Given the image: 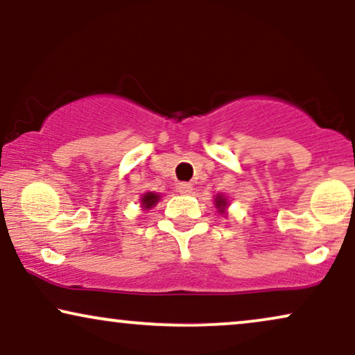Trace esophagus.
I'll list each match as a JSON object with an SVG mask.
<instances>
[{"label": "esophagus", "mask_w": 355, "mask_h": 355, "mask_svg": "<svg viewBox=\"0 0 355 355\" xmlns=\"http://www.w3.org/2000/svg\"><path fill=\"white\" fill-rule=\"evenodd\" d=\"M178 191L184 193V196H187V193L192 192V184L191 182H179L178 184Z\"/></svg>", "instance_id": "esophagus-1"}]
</instances>
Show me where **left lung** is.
Masks as SVG:
<instances>
[{"label":"left lung","instance_id":"1","mask_svg":"<svg viewBox=\"0 0 355 355\" xmlns=\"http://www.w3.org/2000/svg\"><path fill=\"white\" fill-rule=\"evenodd\" d=\"M215 207L218 208V211H220V213H225V211H226V207H227L226 198L223 197V196H216V198H215Z\"/></svg>","mask_w":355,"mask_h":355}]
</instances>
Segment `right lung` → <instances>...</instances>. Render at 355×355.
<instances>
[{
  "label": "right lung",
  "instance_id": "1",
  "mask_svg": "<svg viewBox=\"0 0 355 355\" xmlns=\"http://www.w3.org/2000/svg\"><path fill=\"white\" fill-rule=\"evenodd\" d=\"M158 200H159V196H158V193H155V192L144 193L142 198H140V202H142V207L145 208V210H148V208L155 207V203H157Z\"/></svg>",
  "mask_w": 355,
  "mask_h": 355
}]
</instances>
